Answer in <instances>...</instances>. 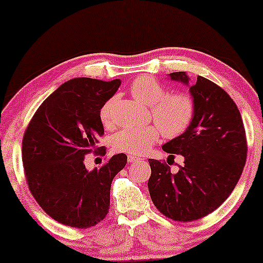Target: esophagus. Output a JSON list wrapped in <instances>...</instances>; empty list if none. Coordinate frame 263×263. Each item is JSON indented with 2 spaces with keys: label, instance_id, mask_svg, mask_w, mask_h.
<instances>
[{
  "label": "esophagus",
  "instance_id": "34e87169",
  "mask_svg": "<svg viewBox=\"0 0 263 263\" xmlns=\"http://www.w3.org/2000/svg\"><path fill=\"white\" fill-rule=\"evenodd\" d=\"M127 161L130 162V163H132V162H139V161H142V158L138 157V156H135V155H128V156H127Z\"/></svg>",
  "mask_w": 263,
  "mask_h": 263
}]
</instances>
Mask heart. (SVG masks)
I'll use <instances>...</instances> for the list:
<instances>
[{"mask_svg": "<svg viewBox=\"0 0 263 263\" xmlns=\"http://www.w3.org/2000/svg\"><path fill=\"white\" fill-rule=\"evenodd\" d=\"M133 98L150 106L151 116L157 125L142 127H125L113 137L114 149L121 153L140 155L145 153L157 139L161 131L168 138L182 135L194 118L193 99L186 93L167 94V89L150 76H139L130 88ZM116 99H109L100 109L103 126L113 124V106Z\"/></svg>", "mask_w": 263, "mask_h": 263, "instance_id": "heart-1", "label": "heart"}]
</instances>
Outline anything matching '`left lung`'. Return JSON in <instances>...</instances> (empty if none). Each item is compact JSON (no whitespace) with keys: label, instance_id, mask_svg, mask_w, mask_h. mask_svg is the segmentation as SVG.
<instances>
[{"label":"left lung","instance_id":"8db88e82","mask_svg":"<svg viewBox=\"0 0 263 263\" xmlns=\"http://www.w3.org/2000/svg\"><path fill=\"white\" fill-rule=\"evenodd\" d=\"M169 77L190 86L184 71ZM190 93L195 106L193 121L182 135L162 145L165 153L183 156V165L174 174L168 160L167 164L150 158L147 181L157 210L183 223L200 219L227 200L242 175L248 151L241 113L227 91L198 76Z\"/></svg>","mask_w":263,"mask_h":263}]
</instances>
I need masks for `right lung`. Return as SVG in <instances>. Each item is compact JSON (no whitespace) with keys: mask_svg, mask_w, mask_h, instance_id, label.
Masks as SVG:
<instances>
[{"mask_svg":"<svg viewBox=\"0 0 263 263\" xmlns=\"http://www.w3.org/2000/svg\"><path fill=\"white\" fill-rule=\"evenodd\" d=\"M120 84V80H70L40 105L26 128L22 163L28 188L58 223L86 229L108 213L110 184L127 156L114 155L90 172L84 157L99 149L95 145L103 135L100 109Z\"/></svg>","mask_w":263,"mask_h":263,"instance_id":"right-lung-1","label":"right lung"}]
</instances>
